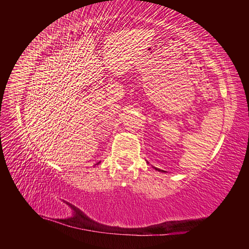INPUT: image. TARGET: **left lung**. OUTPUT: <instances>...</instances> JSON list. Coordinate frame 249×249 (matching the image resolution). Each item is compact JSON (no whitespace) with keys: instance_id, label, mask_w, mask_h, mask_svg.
<instances>
[{"instance_id":"obj_1","label":"left lung","mask_w":249,"mask_h":249,"mask_svg":"<svg viewBox=\"0 0 249 249\" xmlns=\"http://www.w3.org/2000/svg\"><path fill=\"white\" fill-rule=\"evenodd\" d=\"M156 170H159V171H164V170H160V169H158V168H155Z\"/></svg>"}]
</instances>
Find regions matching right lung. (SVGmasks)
Returning <instances> with one entry per match:
<instances>
[{
	"label": "right lung",
	"mask_w": 249,
	"mask_h": 249,
	"mask_svg": "<svg viewBox=\"0 0 249 249\" xmlns=\"http://www.w3.org/2000/svg\"><path fill=\"white\" fill-rule=\"evenodd\" d=\"M99 163H100V162H99Z\"/></svg>",
	"instance_id": "1"
}]
</instances>
